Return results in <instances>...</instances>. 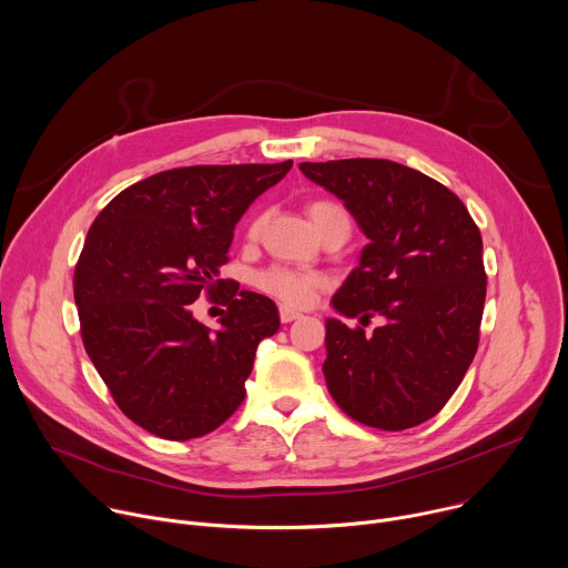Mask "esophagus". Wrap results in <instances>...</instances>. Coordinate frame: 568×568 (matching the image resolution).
I'll return each instance as SVG.
<instances>
[{
  "mask_svg": "<svg viewBox=\"0 0 568 568\" xmlns=\"http://www.w3.org/2000/svg\"><path fill=\"white\" fill-rule=\"evenodd\" d=\"M302 313L300 311H295V308H291V306H280V320L282 322H293V320H297Z\"/></svg>",
  "mask_w": 568,
  "mask_h": 568,
  "instance_id": "obj_1",
  "label": "esophagus"
}]
</instances>
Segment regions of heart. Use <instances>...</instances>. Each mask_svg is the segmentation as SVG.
<instances>
[{"label":"heart","mask_w":568,"mask_h":568,"mask_svg":"<svg viewBox=\"0 0 568 568\" xmlns=\"http://www.w3.org/2000/svg\"><path fill=\"white\" fill-rule=\"evenodd\" d=\"M308 216L315 225V231H322L324 225L333 219H349L347 212L331 203V201H313L308 205ZM264 225V216L255 219L248 229V240H257L262 233ZM326 280L317 273H306V271H297V268H288V266H271L262 273H257L255 277V286L264 293H268L271 297L288 304V306H308L313 304L315 295L320 288H324Z\"/></svg>","instance_id":"1"}]
</instances>
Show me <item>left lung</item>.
<instances>
[{
	"label": "left lung",
	"mask_w": 568,
	"mask_h": 568,
	"mask_svg": "<svg viewBox=\"0 0 568 568\" xmlns=\"http://www.w3.org/2000/svg\"><path fill=\"white\" fill-rule=\"evenodd\" d=\"M313 183L345 201L369 244L333 295L326 320L328 394L354 420L398 432L436 416L479 347L486 302L484 244L464 201L385 159L302 163ZM374 314L386 324L372 336Z\"/></svg>",
	"instance_id": "left-lung-1"
}]
</instances>
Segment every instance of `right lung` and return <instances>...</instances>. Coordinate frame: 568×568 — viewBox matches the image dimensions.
I'll use <instances>...</instances> for the list:
<instances>
[{"label":"right lung","instance_id":"right-lung-1","mask_svg":"<svg viewBox=\"0 0 568 568\" xmlns=\"http://www.w3.org/2000/svg\"><path fill=\"white\" fill-rule=\"evenodd\" d=\"M291 165L165 170L113 196L91 223L73 273L82 343L143 429L187 440L242 405L257 345L277 333L280 313L266 295L219 280V268L235 223ZM201 292L226 306L219 332L189 311Z\"/></svg>","mask_w":568,"mask_h":568}]
</instances>
